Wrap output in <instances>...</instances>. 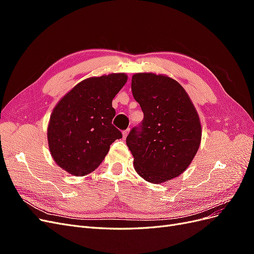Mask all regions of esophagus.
I'll list each match as a JSON object with an SVG mask.
<instances>
[{"label": "esophagus", "mask_w": 254, "mask_h": 254, "mask_svg": "<svg viewBox=\"0 0 254 254\" xmlns=\"http://www.w3.org/2000/svg\"><path fill=\"white\" fill-rule=\"evenodd\" d=\"M129 131H130V129H126V130H124V131L122 132V133H123V137H124V139H126L128 133H129Z\"/></svg>", "instance_id": "esophagus-1"}]
</instances>
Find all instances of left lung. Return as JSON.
<instances>
[{
  "mask_svg": "<svg viewBox=\"0 0 254 254\" xmlns=\"http://www.w3.org/2000/svg\"><path fill=\"white\" fill-rule=\"evenodd\" d=\"M131 90L144 113L141 131L133 128L126 144L135 172L160 184L180 176L191 163L201 142V124L181 84L163 74L136 73Z\"/></svg>",
  "mask_w": 254,
  "mask_h": 254,
  "instance_id": "obj_1",
  "label": "left lung"
}]
</instances>
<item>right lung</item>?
Returning a JSON list of instances; mask_svg holds the SVG:
<instances>
[{"label": "right lung", "instance_id": "obj_1", "mask_svg": "<svg viewBox=\"0 0 254 254\" xmlns=\"http://www.w3.org/2000/svg\"><path fill=\"white\" fill-rule=\"evenodd\" d=\"M125 73L89 77L71 89L53 109L48 125L51 156L73 176L95 171L110 145L122 139L112 125V99L127 82Z\"/></svg>", "mask_w": 254, "mask_h": 254}]
</instances>
